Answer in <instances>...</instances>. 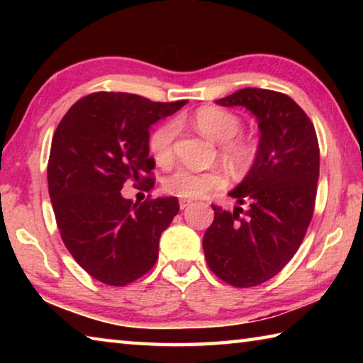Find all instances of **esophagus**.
<instances>
[{
	"label": "esophagus",
	"instance_id": "esophagus-1",
	"mask_svg": "<svg viewBox=\"0 0 363 363\" xmlns=\"http://www.w3.org/2000/svg\"><path fill=\"white\" fill-rule=\"evenodd\" d=\"M190 205H192V200H187V199H181L179 200V208H181V210H186V208L190 206Z\"/></svg>",
	"mask_w": 363,
	"mask_h": 363
}]
</instances>
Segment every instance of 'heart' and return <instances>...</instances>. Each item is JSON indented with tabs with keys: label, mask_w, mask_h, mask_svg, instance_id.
<instances>
[{
	"label": "heart",
	"mask_w": 363,
	"mask_h": 363,
	"mask_svg": "<svg viewBox=\"0 0 363 363\" xmlns=\"http://www.w3.org/2000/svg\"><path fill=\"white\" fill-rule=\"evenodd\" d=\"M190 123L205 136L218 140L220 157L233 171L247 173L253 167L257 157V144L251 136L238 133L242 120L237 113L218 106H201L190 116ZM176 134V123L167 121L149 136V150L162 167H168L173 162ZM225 184L227 177L220 169L177 168L174 173L164 177L163 189L164 192L181 199H199L213 190L225 187Z\"/></svg>",
	"instance_id": "1"
}]
</instances>
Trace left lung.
<instances>
[{"label": "left lung", "mask_w": 363, "mask_h": 363, "mask_svg": "<svg viewBox=\"0 0 363 363\" xmlns=\"http://www.w3.org/2000/svg\"><path fill=\"white\" fill-rule=\"evenodd\" d=\"M216 104L247 107L261 130L253 168L229 194L248 210L211 205L214 220L203 237L216 277L250 288L277 275L303 243L315 208L320 150L311 118L290 96L245 88Z\"/></svg>", "instance_id": "8db88e82"}]
</instances>
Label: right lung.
Wrapping results in <instances>:
<instances>
[{"mask_svg":"<svg viewBox=\"0 0 363 363\" xmlns=\"http://www.w3.org/2000/svg\"><path fill=\"white\" fill-rule=\"evenodd\" d=\"M187 101L153 102L99 91L82 97L60 120L48 162V189L62 242L91 277L125 286L158 257L162 232L179 211L176 196L133 203L126 182L155 186L149 128Z\"/></svg>","mask_w":363,"mask_h":363,"instance_id":"right-lung-1","label":"right lung"}]
</instances>
